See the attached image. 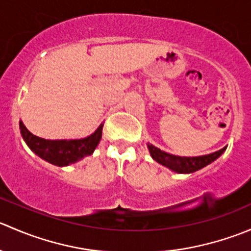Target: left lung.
Here are the masks:
<instances>
[{"instance_id": "left-lung-1", "label": "left lung", "mask_w": 251, "mask_h": 251, "mask_svg": "<svg viewBox=\"0 0 251 251\" xmlns=\"http://www.w3.org/2000/svg\"><path fill=\"white\" fill-rule=\"evenodd\" d=\"M151 153V158L156 161V163L161 164V165L166 166L170 170L175 171L178 174H192L194 171H198L201 169L205 168L206 165L211 164L212 161L216 160L225 151L227 147L220 149V151H215V153L207 154V155L201 156H178L169 154L166 151H160L159 148L154 147L153 144H147Z\"/></svg>"}]
</instances>
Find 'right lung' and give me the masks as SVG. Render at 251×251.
Listing matches in <instances>:
<instances>
[{
  "mask_svg": "<svg viewBox=\"0 0 251 251\" xmlns=\"http://www.w3.org/2000/svg\"><path fill=\"white\" fill-rule=\"evenodd\" d=\"M23 140L36 155L57 166H68L91 155L102 138L103 124L91 136L81 140H45L32 135L19 121Z\"/></svg>",
  "mask_w": 251,
  "mask_h": 251,
  "instance_id": "right-lung-1",
  "label": "right lung"
}]
</instances>
